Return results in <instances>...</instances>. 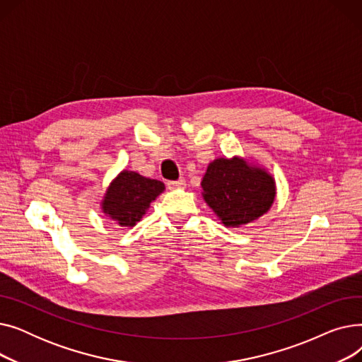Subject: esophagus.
Returning <instances> with one entry per match:
<instances>
[{"label": "esophagus", "mask_w": 362, "mask_h": 362, "mask_svg": "<svg viewBox=\"0 0 362 362\" xmlns=\"http://www.w3.org/2000/svg\"><path fill=\"white\" fill-rule=\"evenodd\" d=\"M167 186H168V189H180V187H185V186H186V180H185V179L170 180V182H167Z\"/></svg>", "instance_id": "34e87169"}]
</instances>
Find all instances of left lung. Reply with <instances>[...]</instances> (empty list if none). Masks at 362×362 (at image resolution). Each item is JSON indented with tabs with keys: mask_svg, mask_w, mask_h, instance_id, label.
Returning <instances> with one entry per match:
<instances>
[{
	"mask_svg": "<svg viewBox=\"0 0 362 362\" xmlns=\"http://www.w3.org/2000/svg\"><path fill=\"white\" fill-rule=\"evenodd\" d=\"M204 199L224 226L251 223L269 211L276 186L270 175L239 158H218L202 179Z\"/></svg>",
	"mask_w": 362,
	"mask_h": 362,
	"instance_id": "8db88e82",
	"label": "left lung"
}]
</instances>
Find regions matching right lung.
Returning <instances> with one entry per match:
<instances>
[{
    "label": "right lung",
    "instance_id": "right-lung-1",
    "mask_svg": "<svg viewBox=\"0 0 362 362\" xmlns=\"http://www.w3.org/2000/svg\"><path fill=\"white\" fill-rule=\"evenodd\" d=\"M163 191V182L124 170L108 187L103 202L104 213L120 226H135Z\"/></svg>",
    "mask_w": 362,
    "mask_h": 362
}]
</instances>
